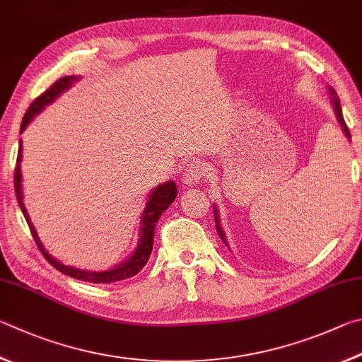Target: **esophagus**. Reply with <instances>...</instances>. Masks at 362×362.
<instances>
[{
	"label": "esophagus",
	"instance_id": "esophagus-1",
	"mask_svg": "<svg viewBox=\"0 0 362 362\" xmlns=\"http://www.w3.org/2000/svg\"><path fill=\"white\" fill-rule=\"evenodd\" d=\"M204 175V166L201 161H189L185 168H183V177L182 180L187 185H196Z\"/></svg>",
	"mask_w": 362,
	"mask_h": 362
}]
</instances>
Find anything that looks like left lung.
I'll use <instances>...</instances> for the list:
<instances>
[{"mask_svg":"<svg viewBox=\"0 0 362 362\" xmlns=\"http://www.w3.org/2000/svg\"><path fill=\"white\" fill-rule=\"evenodd\" d=\"M329 91H331V95H332V104H334V110H336V115H337V120H339V123H340V127H341V129H344V133H345V136L348 137V139H350V129H348V127H346V123H345V120H344V115H341V109H340V101H339V98H337V93L336 91H334L331 87H329ZM214 216H215V228H216V233H218V235H220V239L225 242L226 244V238H225V231H223L221 229V226H220V216H218V210H216V206H214Z\"/></svg>","mask_w":362,"mask_h":362,"instance_id":"1","label":"left lung"}]
</instances>
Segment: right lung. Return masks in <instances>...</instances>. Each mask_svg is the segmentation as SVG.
<instances>
[{
    "label": "right lung",
    "mask_w": 362,
    "mask_h": 362,
    "mask_svg": "<svg viewBox=\"0 0 362 362\" xmlns=\"http://www.w3.org/2000/svg\"><path fill=\"white\" fill-rule=\"evenodd\" d=\"M78 77L77 76H66L58 78L55 83H52L50 87L44 91L42 95H39L35 101L30 104L28 110L25 112V117L21 124V133H23V129L28 127V123L35 118L36 114L41 112V110L50 104L55 98L60 96L63 91H66L72 83L77 82ZM21 161H22V139L18 142V153H17V164H16V173H14V185H16V194H17V201L18 206L22 209V214L25 215L26 223H28L30 231L35 238L36 244L41 250V253L44 255V258L49 261V264L54 266L57 271H60L64 275H69L72 279L82 280V281H90V284H114V281H120L124 279H129L136 275L141 269L147 264V261L152 255V248H153V235H155V226L158 223L160 216L163 215L164 210H166L177 196V187L173 180H169L163 185L156 187L152 193H150L146 207H144V212L141 216V239H139V245L134 250V253L129 256L127 261H123L122 264H118L109 271L104 272H95V271H85V269H76V267H69L62 264L60 261H57L54 256H50L47 252H45L41 240H39L35 226L31 225L30 216L26 214V209L23 206V196H22V173H21Z\"/></svg>",
    "instance_id": "1"
}]
</instances>
